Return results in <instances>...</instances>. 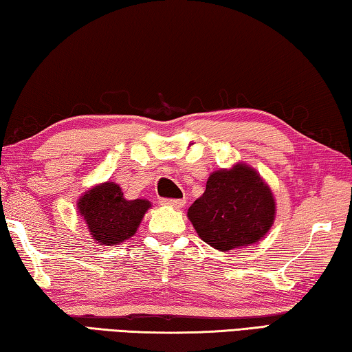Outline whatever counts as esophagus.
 I'll return each mask as SVG.
<instances>
[{"mask_svg": "<svg viewBox=\"0 0 352 352\" xmlns=\"http://www.w3.org/2000/svg\"><path fill=\"white\" fill-rule=\"evenodd\" d=\"M162 201H163V205L172 206V208H175V210H180V208H183L184 204H186L183 199H163Z\"/></svg>", "mask_w": 352, "mask_h": 352, "instance_id": "obj_1", "label": "esophagus"}]
</instances>
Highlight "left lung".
Returning <instances> with one entry per match:
<instances>
[{
	"mask_svg": "<svg viewBox=\"0 0 352 352\" xmlns=\"http://www.w3.org/2000/svg\"><path fill=\"white\" fill-rule=\"evenodd\" d=\"M275 197L261 175L239 163L212 172L200 199L188 210V219L208 245L228 250L252 245L275 222Z\"/></svg>",
	"mask_w": 352,
	"mask_h": 352,
	"instance_id": "left-lung-1",
	"label": "left lung"
}]
</instances>
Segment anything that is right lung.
Listing matches in <instances>:
<instances>
[{
	"instance_id": "add662e5",
	"label": "right lung",
	"mask_w": 352,
	"mask_h": 352,
	"mask_svg": "<svg viewBox=\"0 0 352 352\" xmlns=\"http://www.w3.org/2000/svg\"><path fill=\"white\" fill-rule=\"evenodd\" d=\"M148 208V200L124 199L119 184L113 182L87 190L77 204L93 239L107 247H115L132 237Z\"/></svg>"
}]
</instances>
